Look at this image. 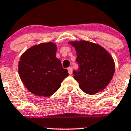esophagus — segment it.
Wrapping results in <instances>:
<instances>
[{
  "label": "esophagus",
  "mask_w": 131,
  "mask_h": 131,
  "mask_svg": "<svg viewBox=\"0 0 131 131\" xmlns=\"http://www.w3.org/2000/svg\"><path fill=\"white\" fill-rule=\"evenodd\" d=\"M68 73H69V74H70V75H71L72 73V68L71 67H68Z\"/></svg>",
  "instance_id": "34e87169"
}]
</instances>
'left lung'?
I'll return each mask as SVG.
<instances>
[{"label":"left lung","instance_id":"left-lung-1","mask_svg":"<svg viewBox=\"0 0 131 131\" xmlns=\"http://www.w3.org/2000/svg\"><path fill=\"white\" fill-rule=\"evenodd\" d=\"M77 54L79 68L74 70V78L83 91L93 95L103 90L111 81L115 64L111 55L101 46L81 40L71 42Z\"/></svg>","mask_w":131,"mask_h":131}]
</instances>
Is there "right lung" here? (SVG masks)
Instances as JSON below:
<instances>
[{
  "label": "right lung",
  "mask_w": 131,
  "mask_h": 131,
  "mask_svg": "<svg viewBox=\"0 0 131 131\" xmlns=\"http://www.w3.org/2000/svg\"><path fill=\"white\" fill-rule=\"evenodd\" d=\"M57 46L52 42L34 46L22 54L18 72L26 88L40 96H51L58 90L68 70L56 57Z\"/></svg>",
  "instance_id": "right-lung-1"
}]
</instances>
